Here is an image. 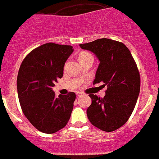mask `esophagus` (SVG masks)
Masks as SVG:
<instances>
[{"instance_id": "obj_1", "label": "esophagus", "mask_w": 159, "mask_h": 159, "mask_svg": "<svg viewBox=\"0 0 159 159\" xmlns=\"http://www.w3.org/2000/svg\"><path fill=\"white\" fill-rule=\"evenodd\" d=\"M76 94H77V96H78V97H81V96H82L83 94H84V93L81 92V91H78V92L76 93Z\"/></svg>"}]
</instances>
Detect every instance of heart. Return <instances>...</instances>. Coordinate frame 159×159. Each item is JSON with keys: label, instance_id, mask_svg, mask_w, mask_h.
<instances>
[{"label": "heart", "instance_id": "b5f03b06", "mask_svg": "<svg viewBox=\"0 0 159 159\" xmlns=\"http://www.w3.org/2000/svg\"><path fill=\"white\" fill-rule=\"evenodd\" d=\"M89 57H93V56L89 52H87V51H83V52H81L79 54V61L82 60V59L89 58Z\"/></svg>", "mask_w": 159, "mask_h": 159}]
</instances>
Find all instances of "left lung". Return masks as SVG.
Instances as JSON below:
<instances>
[{
	"label": "left lung",
	"instance_id": "left-lung-1",
	"mask_svg": "<svg viewBox=\"0 0 159 159\" xmlns=\"http://www.w3.org/2000/svg\"><path fill=\"white\" fill-rule=\"evenodd\" d=\"M80 47L92 51L100 61L93 84L103 82L107 86L104 98L89 94L92 102L87 110L88 118L98 129L115 131L127 122L137 102L141 85L137 65L120 41L101 38Z\"/></svg>",
	"mask_w": 159,
	"mask_h": 159
}]
</instances>
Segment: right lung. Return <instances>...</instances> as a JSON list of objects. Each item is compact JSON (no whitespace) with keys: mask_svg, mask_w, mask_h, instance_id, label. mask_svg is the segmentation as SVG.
<instances>
[{"mask_svg":"<svg viewBox=\"0 0 159 159\" xmlns=\"http://www.w3.org/2000/svg\"><path fill=\"white\" fill-rule=\"evenodd\" d=\"M72 48L46 43L30 51L19 68L17 88L22 111L32 125L43 133L57 132L70 119L75 93L57 98L52 88L63 76Z\"/></svg>","mask_w":159,"mask_h":159,"instance_id":"add662e5","label":"right lung"}]
</instances>
